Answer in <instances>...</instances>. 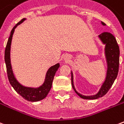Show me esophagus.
Returning a JSON list of instances; mask_svg holds the SVG:
<instances>
[{"label":"esophagus","mask_w":124,"mask_h":124,"mask_svg":"<svg viewBox=\"0 0 124 124\" xmlns=\"http://www.w3.org/2000/svg\"><path fill=\"white\" fill-rule=\"evenodd\" d=\"M64 60H69V56L66 55V56L64 57Z\"/></svg>","instance_id":"obj_1"}]
</instances>
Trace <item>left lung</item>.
<instances>
[{"label":"left lung","mask_w":124,"mask_h":124,"mask_svg":"<svg viewBox=\"0 0 124 124\" xmlns=\"http://www.w3.org/2000/svg\"><path fill=\"white\" fill-rule=\"evenodd\" d=\"M102 25H106V24L101 22ZM99 38L101 40L102 43L105 46V56L106 58L107 73L106 80L98 93L93 96H84L76 90L74 82H73V74L72 73V86L74 90L80 98L86 100H96L99 98L104 96L108 92L114 82L116 78H117L118 70H119V61H120V48L114 36L109 32H103L98 36Z\"/></svg>","instance_id":"obj_1"}]
</instances>
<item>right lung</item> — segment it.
Listing matches in <instances>:
<instances>
[{"mask_svg": "<svg viewBox=\"0 0 124 124\" xmlns=\"http://www.w3.org/2000/svg\"><path fill=\"white\" fill-rule=\"evenodd\" d=\"M26 18H23L20 20L19 23H18L16 25L12 28L10 32L8 42H7V46L5 48L4 52V61L6 63V67H7V75L8 78L10 82L11 86L15 89V91L18 93H19L23 98L30 101H38L45 98L48 93L50 90L52 88V82L54 80V77L56 71L60 67V64L58 63L52 66L49 68L46 74V78L43 84L38 88H31V87H26L21 85L15 77V75L12 72L11 63H10V46H11V42L15 29L17 27L18 25L20 24L23 23Z\"/></svg>", "mask_w": 124, "mask_h": 124, "instance_id": "1", "label": "right lung"}]
</instances>
